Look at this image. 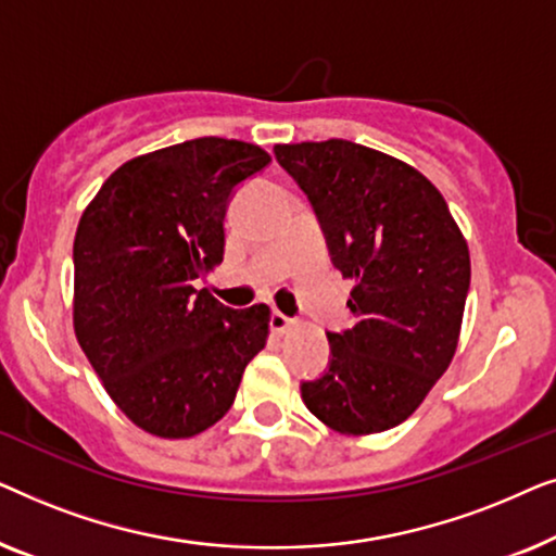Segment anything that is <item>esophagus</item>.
Segmentation results:
<instances>
[{
  "instance_id": "34e87169",
  "label": "esophagus",
  "mask_w": 556,
  "mask_h": 556,
  "mask_svg": "<svg viewBox=\"0 0 556 556\" xmlns=\"http://www.w3.org/2000/svg\"><path fill=\"white\" fill-rule=\"evenodd\" d=\"M291 318H288L286 314H280V311H273L270 314V329L276 331V333H283V331H288L291 329Z\"/></svg>"
}]
</instances>
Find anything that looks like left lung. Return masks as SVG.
<instances>
[{
  "label": "left lung",
  "mask_w": 556,
  "mask_h": 556,
  "mask_svg": "<svg viewBox=\"0 0 556 556\" xmlns=\"http://www.w3.org/2000/svg\"><path fill=\"white\" fill-rule=\"evenodd\" d=\"M321 225L333 268L352 278V329L326 333L329 369L301 384L331 430L371 435L405 422L451 367L470 255L443 194L415 166L362 143H278Z\"/></svg>",
  "instance_id": "left-lung-1"
}]
</instances>
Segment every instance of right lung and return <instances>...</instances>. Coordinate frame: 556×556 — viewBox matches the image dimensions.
I'll return each instance as SVG.
<instances>
[{
	"instance_id": "add662e5",
	"label": "right lung",
	"mask_w": 556,
	"mask_h": 556,
	"mask_svg": "<svg viewBox=\"0 0 556 556\" xmlns=\"http://www.w3.org/2000/svg\"><path fill=\"white\" fill-rule=\"evenodd\" d=\"M270 164L255 143L204 136L118 166L73 242L75 337L105 392L156 438L223 420L268 341L265 303L235 311L194 280L225 255L235 187Z\"/></svg>"
}]
</instances>
